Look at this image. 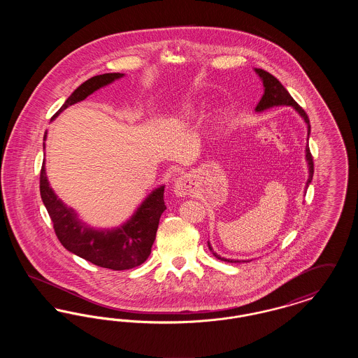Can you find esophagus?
I'll return each instance as SVG.
<instances>
[{
	"label": "esophagus",
	"mask_w": 358,
	"mask_h": 358,
	"mask_svg": "<svg viewBox=\"0 0 358 358\" xmlns=\"http://www.w3.org/2000/svg\"><path fill=\"white\" fill-rule=\"evenodd\" d=\"M194 190V184L190 176L184 174L181 177H178L174 182V192L177 196H187L190 193H193Z\"/></svg>",
	"instance_id": "esophagus-1"
}]
</instances>
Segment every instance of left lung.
I'll list each match as a JSON object with an SVG mask.
<instances>
[{"label": "left lung", "instance_id": "left-lung-1", "mask_svg": "<svg viewBox=\"0 0 358 358\" xmlns=\"http://www.w3.org/2000/svg\"><path fill=\"white\" fill-rule=\"evenodd\" d=\"M255 71L256 73L260 76V79H262V82H263V85H264V94H263L262 99L259 101L257 106H256V111H257V113H262V111H264V110H267V108H271L273 106H291V107H294V108L299 113V115L306 122L307 139H308V134H310V120H308V117H307L306 111L292 99V96L289 95V91H287V90L282 85V83H280L275 76H273L270 72H267V71H264V69H255ZM306 161L307 164H308V180H307L306 182L307 187H308V184L311 182L313 174H314V162H313V155L310 153L308 145L306 146ZM208 247H209V250L212 251V254L216 256L217 259L224 260V262H228V263H240V260L225 259V257L217 255V254L213 251V248L210 247L209 241H208Z\"/></svg>", "mask_w": 358, "mask_h": 358}]
</instances>
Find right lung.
I'll return each mask as SVG.
<instances>
[{
    "instance_id": "add662e5",
    "label": "right lung",
    "mask_w": 358,
    "mask_h": 358,
    "mask_svg": "<svg viewBox=\"0 0 358 358\" xmlns=\"http://www.w3.org/2000/svg\"><path fill=\"white\" fill-rule=\"evenodd\" d=\"M123 76V73H103L96 75L83 85H79L59 111L52 117L56 118L71 104L85 101L88 95L110 85ZM47 133L44 134V141ZM45 149V143H43ZM164 187L155 189L152 194L141 204L130 220L111 231H96L85 227L78 220L73 209L63 204L50 187L43 162L40 171V194L51 217L55 234L66 250L80 256L90 263L114 271L130 270L145 263L152 252L159 217L166 209L164 201Z\"/></svg>"
}]
</instances>
